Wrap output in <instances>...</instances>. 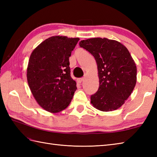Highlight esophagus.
Segmentation results:
<instances>
[{
  "mask_svg": "<svg viewBox=\"0 0 157 157\" xmlns=\"http://www.w3.org/2000/svg\"><path fill=\"white\" fill-rule=\"evenodd\" d=\"M84 81V78H79L78 79V82L79 83V84H81V83Z\"/></svg>",
  "mask_w": 157,
  "mask_h": 157,
  "instance_id": "obj_1",
  "label": "esophagus"
}]
</instances>
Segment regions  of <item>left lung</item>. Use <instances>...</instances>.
<instances>
[{
	"mask_svg": "<svg viewBox=\"0 0 157 157\" xmlns=\"http://www.w3.org/2000/svg\"><path fill=\"white\" fill-rule=\"evenodd\" d=\"M94 56L97 63L99 87L91 103L102 111H112L124 104L136 84L137 69L128 50L121 43L94 38L79 43Z\"/></svg>",
	"mask_w": 157,
	"mask_h": 157,
	"instance_id": "left-lung-1",
	"label": "left lung"
}]
</instances>
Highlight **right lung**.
Masks as SVG:
<instances>
[{"label": "right lung", "instance_id": "right-lung-1", "mask_svg": "<svg viewBox=\"0 0 157 157\" xmlns=\"http://www.w3.org/2000/svg\"><path fill=\"white\" fill-rule=\"evenodd\" d=\"M79 40L52 36L32 52L27 69L28 85L36 101L46 111L60 112L71 101L77 87L70 74L69 58Z\"/></svg>", "mask_w": 157, "mask_h": 157}]
</instances>
